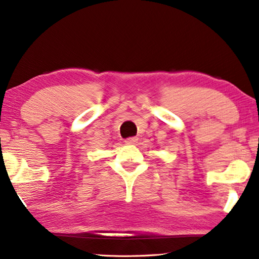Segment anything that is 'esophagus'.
<instances>
[{"label":"esophagus","instance_id":"1","mask_svg":"<svg viewBox=\"0 0 259 259\" xmlns=\"http://www.w3.org/2000/svg\"><path fill=\"white\" fill-rule=\"evenodd\" d=\"M137 140H138L137 137H130V138H126L124 142H125V144H128V145H133V144L137 143Z\"/></svg>","mask_w":259,"mask_h":259}]
</instances>
